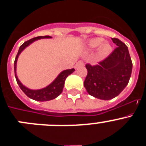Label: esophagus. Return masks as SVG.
<instances>
[{
	"label": "esophagus",
	"mask_w": 146,
	"mask_h": 146,
	"mask_svg": "<svg viewBox=\"0 0 146 146\" xmlns=\"http://www.w3.org/2000/svg\"><path fill=\"white\" fill-rule=\"evenodd\" d=\"M84 65V62L82 61V60H79V61L77 62V64L75 65V68H77V67L81 66Z\"/></svg>",
	"instance_id": "34e87169"
}]
</instances>
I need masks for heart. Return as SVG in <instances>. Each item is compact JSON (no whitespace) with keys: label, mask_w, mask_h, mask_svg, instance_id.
<instances>
[{"label":"heart","mask_w":146,"mask_h":146,"mask_svg":"<svg viewBox=\"0 0 146 146\" xmlns=\"http://www.w3.org/2000/svg\"><path fill=\"white\" fill-rule=\"evenodd\" d=\"M97 47L98 55L101 58L108 56L112 51L111 44L109 42L103 41L102 38H94L89 40L88 42V47L89 49H94Z\"/></svg>","instance_id":"heart-1"}]
</instances>
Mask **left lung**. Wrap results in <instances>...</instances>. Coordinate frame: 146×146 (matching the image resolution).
<instances>
[{
    "mask_svg": "<svg viewBox=\"0 0 146 146\" xmlns=\"http://www.w3.org/2000/svg\"><path fill=\"white\" fill-rule=\"evenodd\" d=\"M117 47L96 65L86 64L88 74L84 86L90 95L109 100L121 94L131 77L132 62L128 47L116 38H112Z\"/></svg>",
    "mask_w": 146,
    "mask_h": 146,
    "instance_id": "left-lung-1",
    "label": "left lung"
}]
</instances>
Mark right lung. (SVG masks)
<instances>
[{
    "mask_svg": "<svg viewBox=\"0 0 146 146\" xmlns=\"http://www.w3.org/2000/svg\"><path fill=\"white\" fill-rule=\"evenodd\" d=\"M51 38L50 36H37L35 38H31V39L28 40L25 42L20 47L19 51H18L17 56L15 58V78H16L17 82L19 85L20 88H21L22 91L25 93L26 96L28 97L31 98L32 99L36 100V101L39 102H45V101H49V100H52V99H55L56 97L60 95L63 91L64 86V82H65L66 77L71 74L72 73L74 72V69H67V70L63 71V72L59 74L57 77V78L53 81L50 85L47 86L44 88L40 89V90H31V89L27 88L26 87L23 86L20 80H18L16 74V66H17V58L20 52L23 51L24 49L26 47H28L30 44H31L34 41L37 39H40V38Z\"/></svg>",
    "mask_w": 146,
    "mask_h": 146,
    "instance_id": "right-lung-1",
    "label": "right lung"
}]
</instances>
